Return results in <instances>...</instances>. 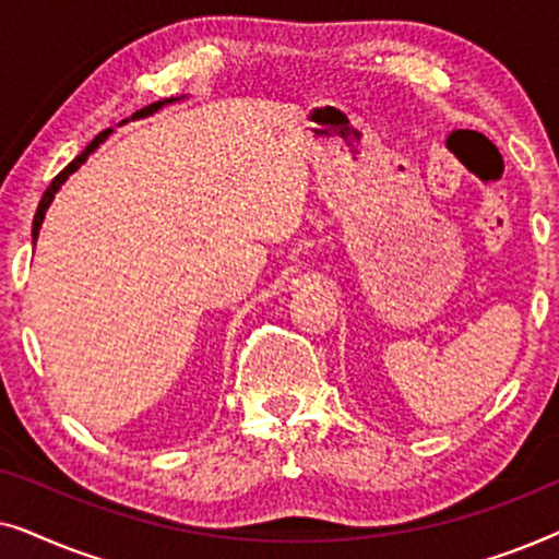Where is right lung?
<instances>
[{
	"instance_id": "obj_1",
	"label": "right lung",
	"mask_w": 559,
	"mask_h": 559,
	"mask_svg": "<svg viewBox=\"0 0 559 559\" xmlns=\"http://www.w3.org/2000/svg\"><path fill=\"white\" fill-rule=\"evenodd\" d=\"M173 102H180V98H165V102H157V104H150V106H144V109H140V111H136L132 119H142V117H150V114H155L157 109H163V106H165V104H173ZM124 121H127V119H124ZM124 121H121V124H124ZM109 134H111V129H104V132H102V134H96V136H94V142H91V144H88V147H86V150H83V152H81V155H79V157H75L71 165H66V167H63V170H60V173L56 175V178H52V182H50V188H48V190H45L43 201H40V205H37V213H35V221H33V243L37 241V234H40V226H43L45 211H48V205L52 203V198H56V193H58V190H60V186H63V182L68 180V175H73L75 170H79V167H81L83 163H86V159H88V155H91V152H94V150H98V144H102V142H104V140H106V136H109Z\"/></svg>"
}]
</instances>
